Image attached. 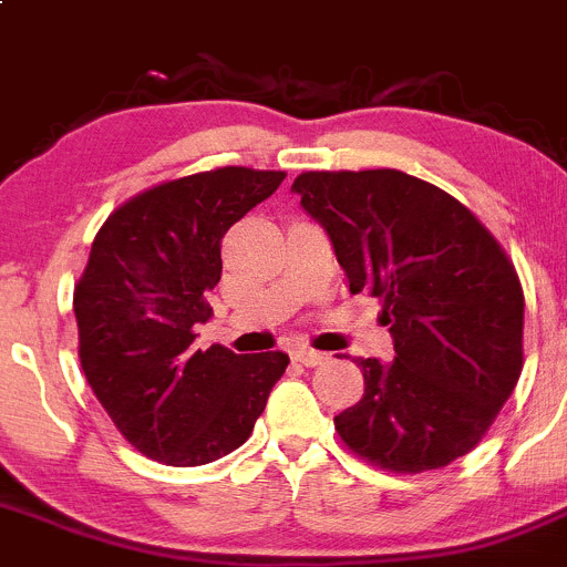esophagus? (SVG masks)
I'll return each instance as SVG.
<instances>
[{"instance_id": "1", "label": "esophagus", "mask_w": 567, "mask_h": 567, "mask_svg": "<svg viewBox=\"0 0 567 567\" xmlns=\"http://www.w3.org/2000/svg\"><path fill=\"white\" fill-rule=\"evenodd\" d=\"M291 358H295L297 363L308 365V369H313V365H322L330 360L324 352H317V349H308V347H297L295 352H291Z\"/></svg>"}]
</instances>
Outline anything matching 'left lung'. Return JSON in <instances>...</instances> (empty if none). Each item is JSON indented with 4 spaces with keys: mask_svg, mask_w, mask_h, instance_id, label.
Instances as JSON below:
<instances>
[{
    "mask_svg": "<svg viewBox=\"0 0 567 567\" xmlns=\"http://www.w3.org/2000/svg\"><path fill=\"white\" fill-rule=\"evenodd\" d=\"M291 190L393 336V360L358 358L365 393L336 417L341 440L390 472L466 456L524 363V291L505 250L451 194L395 168L306 172Z\"/></svg>",
    "mask_w": 567,
    "mask_h": 567,
    "instance_id": "left-lung-1",
    "label": "left lung"
}]
</instances>
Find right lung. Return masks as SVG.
<instances>
[{
    "label": "right lung",
    "instance_id": "obj_1",
    "mask_svg": "<svg viewBox=\"0 0 567 567\" xmlns=\"http://www.w3.org/2000/svg\"><path fill=\"white\" fill-rule=\"evenodd\" d=\"M284 172L224 166L144 190L109 215L73 295L79 358L120 434L147 458L198 466L237 451L289 354L196 349L220 240Z\"/></svg>",
    "mask_w": 567,
    "mask_h": 567
}]
</instances>
